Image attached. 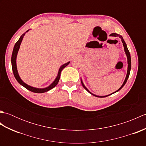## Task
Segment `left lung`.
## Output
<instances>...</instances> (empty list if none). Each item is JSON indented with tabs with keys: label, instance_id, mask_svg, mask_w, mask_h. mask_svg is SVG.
<instances>
[{
	"label": "left lung",
	"instance_id": "1",
	"mask_svg": "<svg viewBox=\"0 0 146 146\" xmlns=\"http://www.w3.org/2000/svg\"><path fill=\"white\" fill-rule=\"evenodd\" d=\"M110 36H114V37H119V38L121 39V41H122V42L123 43V48H124V51H125V54H126V56H127V64H128L127 71V75H126V77H125V78L124 82H123L122 85L120 86V87L119 88V89H118L117 91H115V92L112 93V94H110V95H105V96H98V95H95V94H92V92H90V91L88 90V88H86V86H85V85L83 84V82L82 80V78H81V82H82V85H83V88H84L87 91L88 93H90V94L93 95L95 96V97H108V96H109V95H111V94H115V93L119 92V91L120 90L121 88H122L123 86L125 85V84L126 83L127 81L128 78H129V75H130V71H131V54H130V52H129V49H128V48H127V46L126 43H125V42L124 41V40H123V38H122V36H121V35H118V34H117V33H111Z\"/></svg>",
	"mask_w": 146,
	"mask_h": 146
}]
</instances>
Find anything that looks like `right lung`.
<instances>
[{
	"instance_id": "right-lung-1",
	"label": "right lung",
	"mask_w": 146,
	"mask_h": 146,
	"mask_svg": "<svg viewBox=\"0 0 146 146\" xmlns=\"http://www.w3.org/2000/svg\"><path fill=\"white\" fill-rule=\"evenodd\" d=\"M29 31V29L27 30L26 33H24L23 35L20 37V38L19 39V40L17 41V42L15 43V45H14L13 51H12V57H11L12 68V71H13L14 75L15 76V78L20 85H21L22 86H23L24 87H25L26 89L29 90L31 91V92H33L34 93H38V94H41V93H44V92H48L49 90H51L52 88H53L54 86H56V85L58 84L59 80H60V78L61 71L63 70V68H64L66 66H68V64H69V63H70V61H68V63H65L63 65H61V66L60 68V69H59L56 78H55V80H54L53 82H52L51 85H49L48 86H47V87L43 88H36V87H33V86H31L26 84V83H24L23 81V80H21V78H20L19 75L18 71H17V69L16 59H17V53H18L20 45L21 44V42H22V41H23V39L24 38V36H25L26 33L28 32Z\"/></svg>"
}]
</instances>
